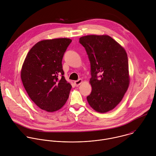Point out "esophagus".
<instances>
[{"label": "esophagus", "mask_w": 156, "mask_h": 156, "mask_svg": "<svg viewBox=\"0 0 156 156\" xmlns=\"http://www.w3.org/2000/svg\"><path fill=\"white\" fill-rule=\"evenodd\" d=\"M82 82H83V80H82L81 79H79L78 80L75 81L74 82V84H75V85L76 86H78L80 85V84L82 83Z\"/></svg>", "instance_id": "1"}]
</instances>
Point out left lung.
I'll use <instances>...</instances> for the list:
<instances>
[{"mask_svg":"<svg viewBox=\"0 0 156 156\" xmlns=\"http://www.w3.org/2000/svg\"><path fill=\"white\" fill-rule=\"evenodd\" d=\"M79 42L84 47L90 64L92 91L87 100L96 112L107 113L119 104L129 87L127 53L107 35L81 37Z\"/></svg>","mask_w":156,"mask_h":156,"instance_id":"1","label":"left lung"}]
</instances>
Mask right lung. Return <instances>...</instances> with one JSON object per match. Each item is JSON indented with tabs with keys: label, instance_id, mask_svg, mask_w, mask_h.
Segmentation results:
<instances>
[{
	"label": "right lung",
	"instance_id": "obj_1",
	"mask_svg": "<svg viewBox=\"0 0 156 156\" xmlns=\"http://www.w3.org/2000/svg\"><path fill=\"white\" fill-rule=\"evenodd\" d=\"M72 42L67 38L41 40L29 51L21 77L30 99L41 110L54 112L66 103L72 89L64 76L62 61Z\"/></svg>",
	"mask_w": 156,
	"mask_h": 156
}]
</instances>
